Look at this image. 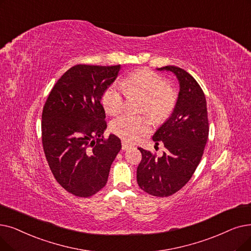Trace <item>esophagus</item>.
I'll use <instances>...</instances> for the list:
<instances>
[{
	"label": "esophagus",
	"instance_id": "obj_1",
	"mask_svg": "<svg viewBox=\"0 0 251 251\" xmlns=\"http://www.w3.org/2000/svg\"><path fill=\"white\" fill-rule=\"evenodd\" d=\"M129 149H131V146H130V145H128L127 143H126V141H122V150L123 151H127V150H129Z\"/></svg>",
	"mask_w": 251,
	"mask_h": 251
}]
</instances>
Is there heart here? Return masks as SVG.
<instances>
[{
  "instance_id": "b5f03b06",
  "label": "heart",
  "mask_w": 251,
  "mask_h": 251,
  "mask_svg": "<svg viewBox=\"0 0 251 251\" xmlns=\"http://www.w3.org/2000/svg\"><path fill=\"white\" fill-rule=\"evenodd\" d=\"M122 87L114 83L108 86L101 97L104 111L112 116L121 113L125 107V94L144 96L141 110L156 119L166 118L176 105V93L167 86L161 75L151 71L132 73L121 82ZM152 123L146 116L123 115L113 120L111 131L127 143H135L151 131Z\"/></svg>"
}]
</instances>
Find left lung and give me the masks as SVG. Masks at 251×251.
<instances>
[{
	"label": "left lung",
	"mask_w": 251,
	"mask_h": 251,
	"mask_svg": "<svg viewBox=\"0 0 251 251\" xmlns=\"http://www.w3.org/2000/svg\"><path fill=\"white\" fill-rule=\"evenodd\" d=\"M158 71L171 72L179 83L178 97L171 116L152 135L156 145L164 144L161 157L138 148L141 159L136 171L141 190L156 197L179 191L199 165L208 139L206 99L200 85L184 70L167 65Z\"/></svg>",
	"instance_id": "1"
}]
</instances>
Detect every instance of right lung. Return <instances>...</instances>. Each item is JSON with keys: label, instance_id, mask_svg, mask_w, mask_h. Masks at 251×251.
<instances>
[{"label": "right lung", "instance_id": "obj_1", "mask_svg": "<svg viewBox=\"0 0 251 251\" xmlns=\"http://www.w3.org/2000/svg\"><path fill=\"white\" fill-rule=\"evenodd\" d=\"M121 65L78 64L52 88L42 114V143L49 167L60 186L78 197H90L107 181L121 150L114 134L103 137V92Z\"/></svg>", "mask_w": 251, "mask_h": 251}]
</instances>
